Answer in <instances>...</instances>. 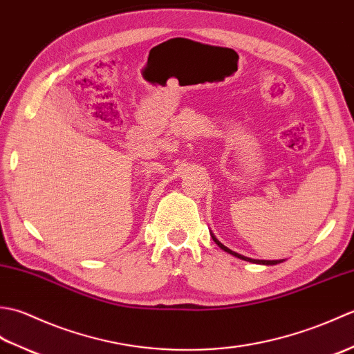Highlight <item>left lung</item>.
I'll list each match as a JSON object with an SVG mask.
<instances>
[{
    "mask_svg": "<svg viewBox=\"0 0 354 354\" xmlns=\"http://www.w3.org/2000/svg\"><path fill=\"white\" fill-rule=\"evenodd\" d=\"M212 237H213V240L216 242V245L221 248V250H223L225 252H228V254H231V255H234V257H237V259H242V260H245V261H251V263H257V265H266V266H272V265H278V263H281L283 260H255V259H250V257H245V255H240V254H237V252H234V251H231V250H228L227 246L225 245H222L219 240H217L213 234H212Z\"/></svg>",
    "mask_w": 354,
    "mask_h": 354,
    "instance_id": "obj_1",
    "label": "left lung"
}]
</instances>
